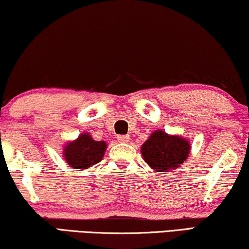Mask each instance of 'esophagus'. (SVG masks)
<instances>
[{"instance_id":"esophagus-1","label":"esophagus","mask_w":249,"mask_h":249,"mask_svg":"<svg viewBox=\"0 0 249 249\" xmlns=\"http://www.w3.org/2000/svg\"><path fill=\"white\" fill-rule=\"evenodd\" d=\"M130 140V137L125 136V135H120L118 136V142H128Z\"/></svg>"}]
</instances>
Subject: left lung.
I'll use <instances>...</instances> for the list:
<instances>
[{"label":"left lung","instance_id":"1","mask_svg":"<svg viewBox=\"0 0 249 249\" xmlns=\"http://www.w3.org/2000/svg\"><path fill=\"white\" fill-rule=\"evenodd\" d=\"M191 142L184 137L155 130L140 147L143 160L155 172L175 171L189 157Z\"/></svg>","mask_w":249,"mask_h":249}]
</instances>
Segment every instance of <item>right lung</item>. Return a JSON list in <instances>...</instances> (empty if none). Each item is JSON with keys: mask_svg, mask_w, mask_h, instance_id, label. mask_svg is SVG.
Returning <instances> with one entry per match:
<instances>
[{"mask_svg": "<svg viewBox=\"0 0 249 249\" xmlns=\"http://www.w3.org/2000/svg\"><path fill=\"white\" fill-rule=\"evenodd\" d=\"M107 143L96 142L88 132H82L75 140L65 143L63 157L73 169H86L100 163L106 154Z\"/></svg>", "mask_w": 249, "mask_h": 249, "instance_id": "1", "label": "right lung"}]
</instances>
